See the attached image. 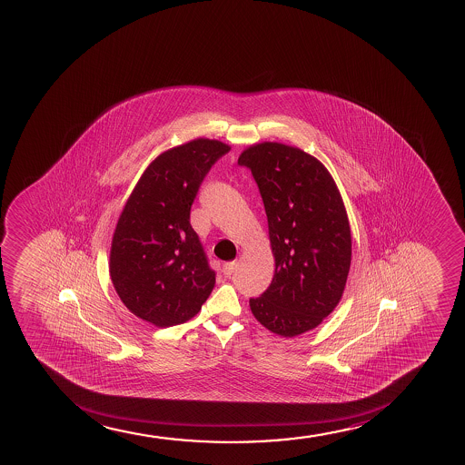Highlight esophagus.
Segmentation results:
<instances>
[{
	"label": "esophagus",
	"mask_w": 465,
	"mask_h": 465,
	"mask_svg": "<svg viewBox=\"0 0 465 465\" xmlns=\"http://www.w3.org/2000/svg\"><path fill=\"white\" fill-rule=\"evenodd\" d=\"M236 267H238V262H225L224 266H223V272H224V275L229 277V275H232L236 271Z\"/></svg>",
	"instance_id": "obj_1"
}]
</instances>
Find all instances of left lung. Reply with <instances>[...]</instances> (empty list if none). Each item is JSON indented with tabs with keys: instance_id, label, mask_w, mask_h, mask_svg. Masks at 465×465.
<instances>
[{
	"instance_id": "obj_1",
	"label": "left lung",
	"mask_w": 465,
	"mask_h": 465,
	"mask_svg": "<svg viewBox=\"0 0 465 465\" xmlns=\"http://www.w3.org/2000/svg\"><path fill=\"white\" fill-rule=\"evenodd\" d=\"M238 163L251 168L267 214L275 273L251 311L264 328L295 337L317 328L343 295L351 266V229L328 168L297 146L262 142Z\"/></svg>"
}]
</instances>
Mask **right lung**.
<instances>
[{"instance_id":"right-lung-1","label":"right lung","mask_w":465,"mask_h":465,"mask_svg":"<svg viewBox=\"0 0 465 465\" xmlns=\"http://www.w3.org/2000/svg\"><path fill=\"white\" fill-rule=\"evenodd\" d=\"M229 150L199 137L161 153L119 216L111 282L128 311L157 328L193 319L213 291L214 272L190 225V209L205 174Z\"/></svg>"}]
</instances>
